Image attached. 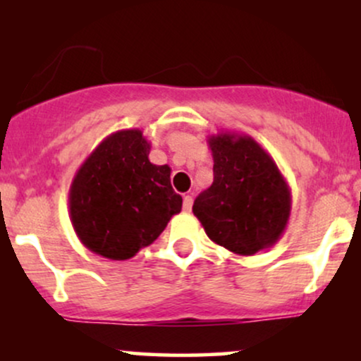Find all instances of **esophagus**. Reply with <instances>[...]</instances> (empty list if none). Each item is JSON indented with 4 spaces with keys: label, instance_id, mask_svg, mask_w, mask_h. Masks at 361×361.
<instances>
[{
    "label": "esophagus",
    "instance_id": "esophagus-1",
    "mask_svg": "<svg viewBox=\"0 0 361 361\" xmlns=\"http://www.w3.org/2000/svg\"><path fill=\"white\" fill-rule=\"evenodd\" d=\"M192 205H193V198L190 197V195H186L183 198V212H190V210H192Z\"/></svg>",
    "mask_w": 361,
    "mask_h": 361
}]
</instances>
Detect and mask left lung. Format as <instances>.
Masks as SVG:
<instances>
[{
	"label": "left lung",
	"instance_id": "left-lung-1",
	"mask_svg": "<svg viewBox=\"0 0 361 361\" xmlns=\"http://www.w3.org/2000/svg\"><path fill=\"white\" fill-rule=\"evenodd\" d=\"M214 183L197 197L195 217L219 246L239 256L268 250L287 229L292 192L273 157L251 135H210Z\"/></svg>",
	"mask_w": 361,
	"mask_h": 361
}]
</instances>
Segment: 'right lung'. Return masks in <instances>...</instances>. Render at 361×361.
<instances>
[{
  "instance_id": "1",
  "label": "right lung",
  "mask_w": 361,
  "mask_h": 361,
  "mask_svg": "<svg viewBox=\"0 0 361 361\" xmlns=\"http://www.w3.org/2000/svg\"><path fill=\"white\" fill-rule=\"evenodd\" d=\"M151 142L139 128L117 130L86 157L69 188V217L80 241L103 258L122 261L159 238L181 197L171 168L149 161Z\"/></svg>"
}]
</instances>
